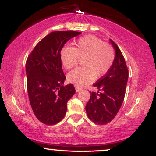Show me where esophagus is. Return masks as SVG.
<instances>
[{"mask_svg":"<svg viewBox=\"0 0 156 156\" xmlns=\"http://www.w3.org/2000/svg\"><path fill=\"white\" fill-rule=\"evenodd\" d=\"M80 90H81V89H80V88L78 87V86H77V87H76V92H78V91H80Z\"/></svg>","mask_w":156,"mask_h":156,"instance_id":"1","label":"esophagus"}]
</instances>
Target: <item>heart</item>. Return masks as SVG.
Masks as SVG:
<instances>
[{
  "label": "heart",
  "instance_id": "obj_1",
  "mask_svg": "<svg viewBox=\"0 0 156 156\" xmlns=\"http://www.w3.org/2000/svg\"><path fill=\"white\" fill-rule=\"evenodd\" d=\"M59 56L63 67L67 70L76 66L80 58L83 59L84 67L76 68L67 75L68 81L80 87L92 83L96 76H105L115 60L113 48L93 35L80 37L75 43V47L63 46Z\"/></svg>",
  "mask_w": 156,
  "mask_h": 156
}]
</instances>
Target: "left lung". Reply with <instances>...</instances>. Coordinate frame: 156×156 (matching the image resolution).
Returning <instances> with one entry per match:
<instances>
[{"label":"left lung","mask_w":156,"mask_h":156,"mask_svg":"<svg viewBox=\"0 0 156 156\" xmlns=\"http://www.w3.org/2000/svg\"><path fill=\"white\" fill-rule=\"evenodd\" d=\"M115 51L114 62L110 70L94 84L97 92H90L86 105L89 119L99 125L110 123L121 108L126 93L129 70L119 46L110 39Z\"/></svg>","instance_id":"left-lung-1"}]
</instances>
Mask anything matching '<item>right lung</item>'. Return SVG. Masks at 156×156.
Instances as JSON below:
<instances>
[{"label":"right lung","mask_w":156,"mask_h":156,"mask_svg":"<svg viewBox=\"0 0 156 156\" xmlns=\"http://www.w3.org/2000/svg\"><path fill=\"white\" fill-rule=\"evenodd\" d=\"M76 31H54L44 37L26 62L27 88L30 102L36 118L54 125L67 112V103L76 93L73 84L64 86L65 77L60 51L67 41L80 35Z\"/></svg>","instance_id":"obj_1"}]
</instances>
